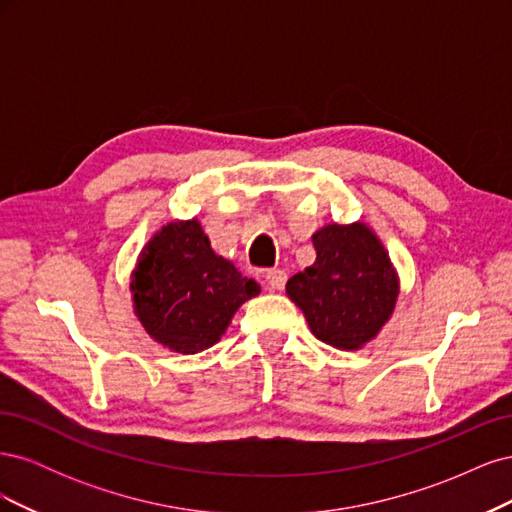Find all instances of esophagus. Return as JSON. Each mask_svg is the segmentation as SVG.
I'll return each mask as SVG.
<instances>
[{
    "label": "esophagus",
    "mask_w": 512,
    "mask_h": 512,
    "mask_svg": "<svg viewBox=\"0 0 512 512\" xmlns=\"http://www.w3.org/2000/svg\"><path fill=\"white\" fill-rule=\"evenodd\" d=\"M286 280H288V275H286L282 269H271V271H267V275H265V284H267V290H271V292L284 290V286H286Z\"/></svg>",
    "instance_id": "obj_1"
}]
</instances>
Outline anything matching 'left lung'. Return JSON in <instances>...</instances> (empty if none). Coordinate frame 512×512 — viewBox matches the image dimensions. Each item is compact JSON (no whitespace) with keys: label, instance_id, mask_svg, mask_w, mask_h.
Returning a JSON list of instances; mask_svg holds the SVG:
<instances>
[{"label":"left lung","instance_id":"left-lung-1","mask_svg":"<svg viewBox=\"0 0 512 512\" xmlns=\"http://www.w3.org/2000/svg\"><path fill=\"white\" fill-rule=\"evenodd\" d=\"M316 262L292 275L288 299L320 342L361 350L391 320L399 275L380 237L365 222L324 224L312 235Z\"/></svg>","mask_w":512,"mask_h":512}]
</instances>
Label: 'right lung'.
<instances>
[{"instance_id": "obj_1", "label": "right lung", "mask_w": 512, "mask_h": 512, "mask_svg": "<svg viewBox=\"0 0 512 512\" xmlns=\"http://www.w3.org/2000/svg\"><path fill=\"white\" fill-rule=\"evenodd\" d=\"M134 316L160 346L196 354L220 342L237 309L260 294L196 218L170 220L151 235L130 273Z\"/></svg>"}]
</instances>
